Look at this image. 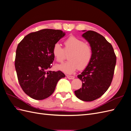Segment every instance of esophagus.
Segmentation results:
<instances>
[{
	"label": "esophagus",
	"instance_id": "34e87169",
	"mask_svg": "<svg viewBox=\"0 0 131 131\" xmlns=\"http://www.w3.org/2000/svg\"><path fill=\"white\" fill-rule=\"evenodd\" d=\"M67 78H68V79H70V80H72V79H74L75 78V77L74 76H72V75H66Z\"/></svg>",
	"mask_w": 131,
	"mask_h": 131
}]
</instances>
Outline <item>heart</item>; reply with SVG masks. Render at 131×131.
<instances>
[{
    "label": "heart",
    "mask_w": 131,
    "mask_h": 131,
    "mask_svg": "<svg viewBox=\"0 0 131 131\" xmlns=\"http://www.w3.org/2000/svg\"><path fill=\"white\" fill-rule=\"evenodd\" d=\"M64 49L58 43L53 45L52 54L58 62L62 63L69 54V61L57 66V69L67 74H72L79 69L83 70L90 64L93 52L91 45L74 36H70L64 41Z\"/></svg>",
    "instance_id": "obj_1"
}]
</instances>
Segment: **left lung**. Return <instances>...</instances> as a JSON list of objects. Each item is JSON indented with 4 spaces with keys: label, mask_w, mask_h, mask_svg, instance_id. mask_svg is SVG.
Wrapping results in <instances>:
<instances>
[{
    "label": "left lung",
    "mask_w": 131,
    "mask_h": 131,
    "mask_svg": "<svg viewBox=\"0 0 131 131\" xmlns=\"http://www.w3.org/2000/svg\"><path fill=\"white\" fill-rule=\"evenodd\" d=\"M82 37L92 47L93 56L90 64L78 75L82 81V88L75 91L80 100L91 102L101 97L112 82L116 56L111 43L96 31L88 30Z\"/></svg>",
    "instance_id": "obj_1"
}]
</instances>
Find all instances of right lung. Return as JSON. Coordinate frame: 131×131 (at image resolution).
Masks as SVG:
<instances>
[{
	"mask_svg": "<svg viewBox=\"0 0 131 131\" xmlns=\"http://www.w3.org/2000/svg\"><path fill=\"white\" fill-rule=\"evenodd\" d=\"M61 30L43 29L27 35L17 46L15 66L19 85L31 98L42 100L52 94L61 71L52 72L53 45L64 36Z\"/></svg>",
	"mask_w": 131,
	"mask_h": 131,
	"instance_id": "right-lung-1",
	"label": "right lung"
}]
</instances>
